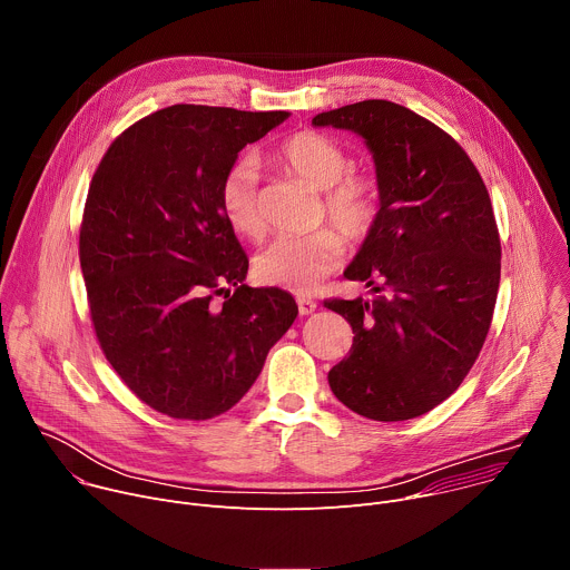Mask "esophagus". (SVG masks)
Listing matches in <instances>:
<instances>
[{"mask_svg":"<svg viewBox=\"0 0 570 570\" xmlns=\"http://www.w3.org/2000/svg\"><path fill=\"white\" fill-rule=\"evenodd\" d=\"M297 308H299L302 315H311L317 308V304L306 295H297Z\"/></svg>","mask_w":570,"mask_h":570,"instance_id":"obj_1","label":"esophagus"}]
</instances>
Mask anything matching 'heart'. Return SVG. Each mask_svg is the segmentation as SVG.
I'll return each instance as SVG.
<instances>
[{
	"instance_id": "1",
	"label": "heart",
	"mask_w": 570,
	"mask_h": 570,
	"mask_svg": "<svg viewBox=\"0 0 570 570\" xmlns=\"http://www.w3.org/2000/svg\"><path fill=\"white\" fill-rule=\"evenodd\" d=\"M279 167L322 191L327 218L350 240L365 238L381 209L379 180L367 171H350L347 150L332 137L304 130L286 137L273 153ZM218 209L227 227L243 238L264 234L259 205V169L253 157H240L218 183ZM345 255L343 238L330 229L279 236L257 257L255 273L264 284L308 293L334 273Z\"/></svg>"
}]
</instances>
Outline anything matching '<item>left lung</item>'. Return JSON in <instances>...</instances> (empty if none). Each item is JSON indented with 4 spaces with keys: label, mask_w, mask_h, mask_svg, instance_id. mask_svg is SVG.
<instances>
[{
    "label": "left lung",
    "mask_w": 570,
    "mask_h": 570,
    "mask_svg": "<svg viewBox=\"0 0 570 570\" xmlns=\"http://www.w3.org/2000/svg\"><path fill=\"white\" fill-rule=\"evenodd\" d=\"M313 126L361 135L381 189L379 218L345 271L374 297L324 302L354 332L332 392L367 420L420 417L458 390L490 332L501 282L490 194L449 132L399 104L358 101Z\"/></svg>",
    "instance_id": "obj_1"
}]
</instances>
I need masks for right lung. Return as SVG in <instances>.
I'll use <instances>...</instances> for the list:
<instances>
[{
	"mask_svg": "<svg viewBox=\"0 0 570 570\" xmlns=\"http://www.w3.org/2000/svg\"><path fill=\"white\" fill-rule=\"evenodd\" d=\"M288 112L178 104L126 128L90 183L78 257L99 345L121 381L174 420L227 413L297 317L282 288H250L218 209L240 148Z\"/></svg>",
	"mask_w": 570,
	"mask_h": 570,
	"instance_id": "1",
	"label": "right lung"
}]
</instances>
